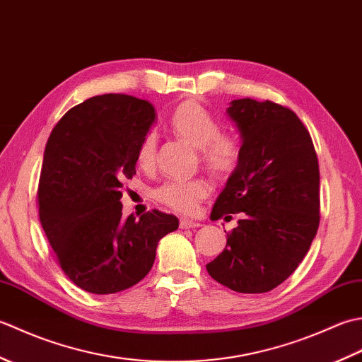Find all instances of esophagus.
I'll use <instances>...</instances> for the list:
<instances>
[{
    "label": "esophagus",
    "mask_w": 362,
    "mask_h": 362,
    "mask_svg": "<svg viewBox=\"0 0 362 362\" xmlns=\"http://www.w3.org/2000/svg\"><path fill=\"white\" fill-rule=\"evenodd\" d=\"M179 226H180V228H185V230L201 227V224H199V222L191 221V219H180V224Z\"/></svg>",
    "instance_id": "34e87169"
}]
</instances>
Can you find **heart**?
Listing matches in <instances>:
<instances>
[{
	"mask_svg": "<svg viewBox=\"0 0 362 362\" xmlns=\"http://www.w3.org/2000/svg\"><path fill=\"white\" fill-rule=\"evenodd\" d=\"M169 129L191 143L201 152V158L213 173L226 175L233 173L241 161V146L233 136L222 135L219 121L197 101H185L173 112ZM158 140L148 132L136 148V163L143 169H152L157 158ZM210 187L202 179L168 180L156 189V197L179 213L196 211L197 204L209 196Z\"/></svg>",
	"mask_w": 362,
	"mask_h": 362,
	"instance_id": "obj_1",
	"label": "heart"
}]
</instances>
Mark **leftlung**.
I'll use <instances>...</instances> for the list:
<instances>
[{
	"label": "left lung",
	"instance_id": "8db88e82",
	"mask_svg": "<svg viewBox=\"0 0 362 362\" xmlns=\"http://www.w3.org/2000/svg\"><path fill=\"white\" fill-rule=\"evenodd\" d=\"M227 113L240 130L241 161L211 219H243L206 271L232 291L261 294L296 271L317 233L319 161L310 132L288 107L244 98Z\"/></svg>",
	"mask_w": 362,
	"mask_h": 362
}]
</instances>
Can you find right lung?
I'll return each mask as SVG.
<instances>
[{"label": "right lung", "mask_w": 362, "mask_h": 362, "mask_svg": "<svg viewBox=\"0 0 362 362\" xmlns=\"http://www.w3.org/2000/svg\"><path fill=\"white\" fill-rule=\"evenodd\" d=\"M156 121L151 103L127 95L93 96L68 110L48 138L37 201L60 267L91 294H115L141 281L158 241L179 228L158 210L122 219V187L136 148Z\"/></svg>", "instance_id": "add662e5"}]
</instances>
